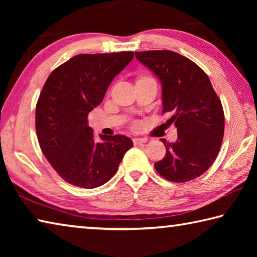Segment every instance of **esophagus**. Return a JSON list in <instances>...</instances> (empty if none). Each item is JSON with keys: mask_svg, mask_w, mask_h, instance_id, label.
Segmentation results:
<instances>
[{"mask_svg": "<svg viewBox=\"0 0 257 257\" xmlns=\"http://www.w3.org/2000/svg\"><path fill=\"white\" fill-rule=\"evenodd\" d=\"M133 142H134V144H135V145H142V144H144V143H146V142H147V139H146V138L135 137V138L133 139Z\"/></svg>", "mask_w": 257, "mask_h": 257, "instance_id": "34e87169", "label": "esophagus"}]
</instances>
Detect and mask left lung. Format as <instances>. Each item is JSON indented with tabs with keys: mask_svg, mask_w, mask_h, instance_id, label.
I'll list each match as a JSON object with an SVG mask.
<instances>
[{
	"mask_svg": "<svg viewBox=\"0 0 257 257\" xmlns=\"http://www.w3.org/2000/svg\"><path fill=\"white\" fill-rule=\"evenodd\" d=\"M136 58L162 85V112L176 125L178 139L168 143L164 158L154 164L167 180L186 182L202 176L214 162L222 144L224 113L205 72L172 51L136 52Z\"/></svg>",
	"mask_w": 257,
	"mask_h": 257,
	"instance_id": "1",
	"label": "left lung"
}]
</instances>
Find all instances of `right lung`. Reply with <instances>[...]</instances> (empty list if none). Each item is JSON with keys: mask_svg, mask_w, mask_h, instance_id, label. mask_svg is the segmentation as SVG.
<instances>
[{"mask_svg": "<svg viewBox=\"0 0 257 257\" xmlns=\"http://www.w3.org/2000/svg\"><path fill=\"white\" fill-rule=\"evenodd\" d=\"M134 52L79 54L54 69L36 104V134L45 158L69 184L96 188L115 175L133 141L122 135L95 142L88 113L101 104L108 85Z\"/></svg>", "mask_w": 257, "mask_h": 257, "instance_id": "1", "label": "right lung"}]
</instances>
